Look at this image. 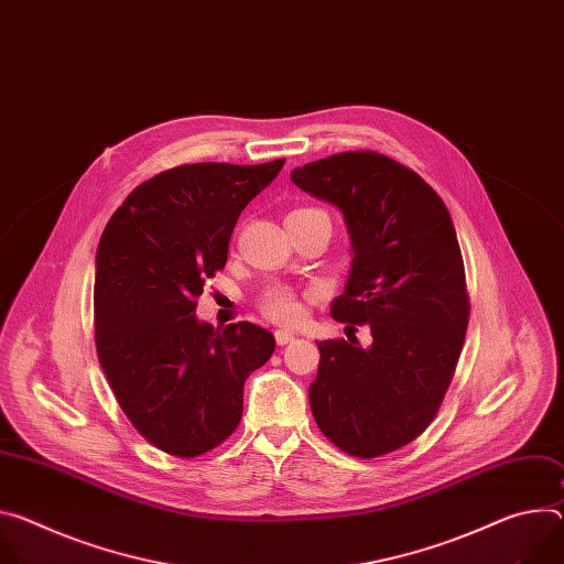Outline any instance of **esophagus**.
<instances>
[{"label": "esophagus", "mask_w": 564, "mask_h": 564, "mask_svg": "<svg viewBox=\"0 0 564 564\" xmlns=\"http://www.w3.org/2000/svg\"><path fill=\"white\" fill-rule=\"evenodd\" d=\"M274 339H276L279 346H285L288 341L294 339V333H290V330H276V333H274Z\"/></svg>", "instance_id": "34e87169"}]
</instances>
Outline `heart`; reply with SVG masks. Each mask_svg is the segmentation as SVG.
<instances>
[{
    "instance_id": "b5f03b06",
    "label": "heart",
    "mask_w": 564,
    "mask_h": 564,
    "mask_svg": "<svg viewBox=\"0 0 564 564\" xmlns=\"http://www.w3.org/2000/svg\"><path fill=\"white\" fill-rule=\"evenodd\" d=\"M301 212H317V209H296L292 214H301ZM261 311L276 324H296L301 319V301L292 290L274 285L263 292Z\"/></svg>"
}]
</instances>
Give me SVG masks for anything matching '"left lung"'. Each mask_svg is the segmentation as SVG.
<instances>
[{
  "instance_id": "left-lung-1",
  "label": "left lung",
  "mask_w": 564,
  "mask_h": 564,
  "mask_svg": "<svg viewBox=\"0 0 564 564\" xmlns=\"http://www.w3.org/2000/svg\"><path fill=\"white\" fill-rule=\"evenodd\" d=\"M290 180L341 212L352 261L330 317L369 324L373 337L367 348L355 337L317 341L313 416L352 456L393 452L432 423L464 348L470 303L449 212L412 169L371 150Z\"/></svg>"
}]
</instances>
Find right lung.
<instances>
[{"instance_id": "1", "label": "right lung", "mask_w": 564, "mask_h": 564, "mask_svg": "<svg viewBox=\"0 0 564 564\" xmlns=\"http://www.w3.org/2000/svg\"><path fill=\"white\" fill-rule=\"evenodd\" d=\"M188 164L137 186L96 251L94 328L108 382L130 423L175 456L234 434L242 387L274 352V335L195 317L204 281L227 263L238 216L283 169Z\"/></svg>"}]
</instances>
